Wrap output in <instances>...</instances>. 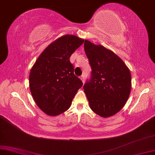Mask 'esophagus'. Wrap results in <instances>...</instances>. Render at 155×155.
<instances>
[{
	"instance_id": "1",
	"label": "esophagus",
	"mask_w": 155,
	"mask_h": 155,
	"mask_svg": "<svg viewBox=\"0 0 155 155\" xmlns=\"http://www.w3.org/2000/svg\"><path fill=\"white\" fill-rule=\"evenodd\" d=\"M80 79H81V80H82V82H83V83H84V75H82L80 77Z\"/></svg>"
}]
</instances>
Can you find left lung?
<instances>
[{
  "label": "left lung",
  "mask_w": 155,
  "mask_h": 155,
  "mask_svg": "<svg viewBox=\"0 0 155 155\" xmlns=\"http://www.w3.org/2000/svg\"><path fill=\"white\" fill-rule=\"evenodd\" d=\"M91 78L83 89L90 108L103 118L115 115L125 106L132 88L129 68L113 51L85 40Z\"/></svg>",
  "instance_id": "obj_1"
}]
</instances>
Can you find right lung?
<instances>
[{
	"label": "right lung",
	"mask_w": 155,
	"mask_h": 155,
	"mask_svg": "<svg viewBox=\"0 0 155 155\" xmlns=\"http://www.w3.org/2000/svg\"><path fill=\"white\" fill-rule=\"evenodd\" d=\"M84 40L66 35L49 44L30 70L29 86L37 106L47 115L55 116L66 111L82 82L74 75L70 57Z\"/></svg>",
	"instance_id": "right-lung-1"
}]
</instances>
